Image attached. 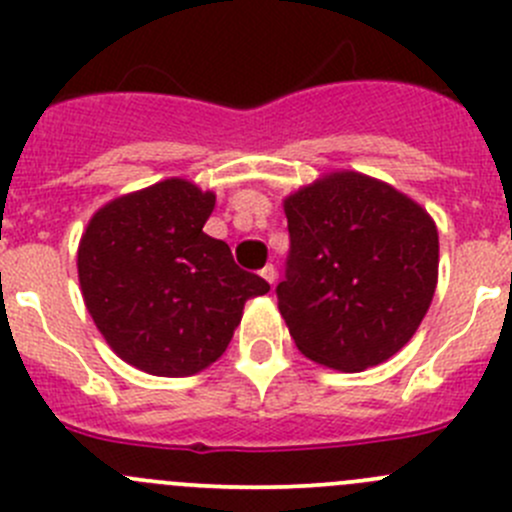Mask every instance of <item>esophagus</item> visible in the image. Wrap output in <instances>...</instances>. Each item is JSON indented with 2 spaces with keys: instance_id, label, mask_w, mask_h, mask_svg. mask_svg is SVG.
<instances>
[{
  "instance_id": "obj_1",
  "label": "esophagus",
  "mask_w": 512,
  "mask_h": 512,
  "mask_svg": "<svg viewBox=\"0 0 512 512\" xmlns=\"http://www.w3.org/2000/svg\"><path fill=\"white\" fill-rule=\"evenodd\" d=\"M260 275L265 277V280L270 282V285H275V282H277V270H275V265H265V267H262V270H260Z\"/></svg>"
}]
</instances>
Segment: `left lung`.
Segmentation results:
<instances>
[{"mask_svg":"<svg viewBox=\"0 0 512 512\" xmlns=\"http://www.w3.org/2000/svg\"><path fill=\"white\" fill-rule=\"evenodd\" d=\"M289 257L277 307L307 359L361 371L391 359L431 307L438 230L384 180L337 170L285 198Z\"/></svg>","mask_w":512,"mask_h":512,"instance_id":"left-lung-1","label":"left lung"}]
</instances>
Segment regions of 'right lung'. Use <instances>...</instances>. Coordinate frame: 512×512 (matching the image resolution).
<instances>
[{"instance_id":"right-lung-1","label":"right lung","mask_w":512,"mask_h":512,"mask_svg":"<svg viewBox=\"0 0 512 512\" xmlns=\"http://www.w3.org/2000/svg\"><path fill=\"white\" fill-rule=\"evenodd\" d=\"M213 190L183 178L121 195L86 225L79 285L91 319L123 361L153 376H190L218 361L250 297L270 292L205 235Z\"/></svg>"}]
</instances>
